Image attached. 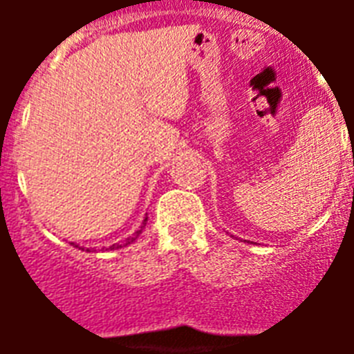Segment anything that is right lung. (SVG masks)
Returning a JSON list of instances; mask_svg holds the SVG:
<instances>
[{
  "instance_id": "add662e5",
  "label": "right lung",
  "mask_w": 354,
  "mask_h": 354,
  "mask_svg": "<svg viewBox=\"0 0 354 354\" xmlns=\"http://www.w3.org/2000/svg\"><path fill=\"white\" fill-rule=\"evenodd\" d=\"M147 221H149V216H145V221H143V224H141V227H139L138 232L133 233L132 236H128L127 241L118 242V244H113V246H110V248H102V250H119V248H122V246H128V244H132V242H136V239H138V236H139V233L143 232V227L147 226ZM71 244H73L75 248H79V250H84V248H82V246H79V244H77V242H71ZM86 252H90V248H88V250H86Z\"/></svg>"
}]
</instances>
